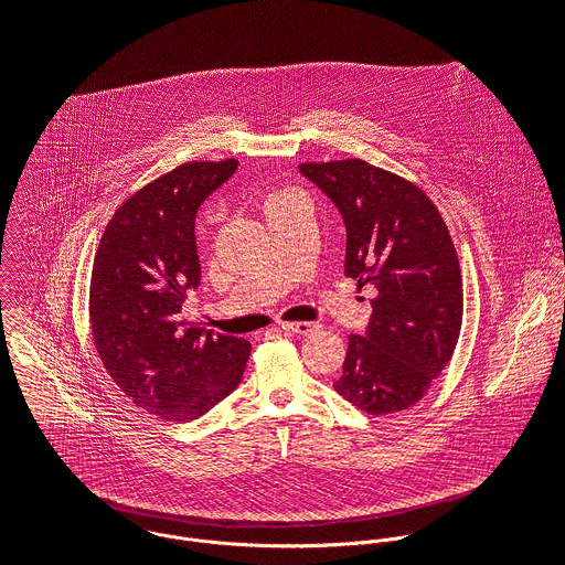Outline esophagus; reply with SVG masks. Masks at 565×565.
Returning <instances> with one entry per match:
<instances>
[{"mask_svg":"<svg viewBox=\"0 0 565 565\" xmlns=\"http://www.w3.org/2000/svg\"><path fill=\"white\" fill-rule=\"evenodd\" d=\"M319 326L317 323H284L281 326V330L286 332V334H310V332H315Z\"/></svg>","mask_w":565,"mask_h":565,"instance_id":"esophagus-1","label":"esophagus"}]
</instances>
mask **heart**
Masks as SVG:
<instances>
[{
	"mask_svg": "<svg viewBox=\"0 0 565 565\" xmlns=\"http://www.w3.org/2000/svg\"><path fill=\"white\" fill-rule=\"evenodd\" d=\"M297 193H292V191H275V193H270L268 198H266V202H264V211L268 213V211H273L275 206H279V204H284V202H288L290 198H295Z\"/></svg>",
	"mask_w": 565,
	"mask_h": 565,
	"instance_id": "b5f03b06",
	"label": "heart"
}]
</instances>
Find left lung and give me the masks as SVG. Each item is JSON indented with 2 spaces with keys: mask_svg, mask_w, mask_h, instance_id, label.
<instances>
[{
  "mask_svg": "<svg viewBox=\"0 0 565 565\" xmlns=\"http://www.w3.org/2000/svg\"><path fill=\"white\" fill-rule=\"evenodd\" d=\"M299 171L343 217L345 275L379 290L365 332L350 334L334 390L372 416L409 409L460 337L462 275L447 224L416 184L365 160Z\"/></svg>",
  "mask_w": 565,
  "mask_h": 565,
  "instance_id": "1",
  "label": "left lung"
}]
</instances>
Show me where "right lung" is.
<instances>
[{"instance_id": "add662e5", "label": "right lung", "mask_w": 565, "mask_h": 565, "mask_svg": "<svg viewBox=\"0 0 565 565\" xmlns=\"http://www.w3.org/2000/svg\"><path fill=\"white\" fill-rule=\"evenodd\" d=\"M237 160L186 162L134 193L109 220L92 268L89 321L114 383L145 412L195 420L242 381L250 343L186 323L202 273L195 215Z\"/></svg>"}]
</instances>
